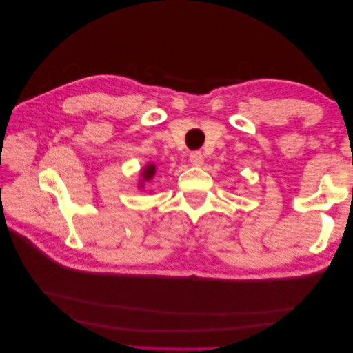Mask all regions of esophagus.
<instances>
[{"mask_svg": "<svg viewBox=\"0 0 353 353\" xmlns=\"http://www.w3.org/2000/svg\"><path fill=\"white\" fill-rule=\"evenodd\" d=\"M190 162L193 166H201L203 162H205V157H203L200 152H193L190 154Z\"/></svg>", "mask_w": 353, "mask_h": 353, "instance_id": "34e87169", "label": "esophagus"}]
</instances>
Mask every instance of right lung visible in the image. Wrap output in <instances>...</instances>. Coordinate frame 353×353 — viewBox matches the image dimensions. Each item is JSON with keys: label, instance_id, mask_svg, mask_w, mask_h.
<instances>
[{"label": "right lung", "instance_id": "add662e5", "mask_svg": "<svg viewBox=\"0 0 353 353\" xmlns=\"http://www.w3.org/2000/svg\"><path fill=\"white\" fill-rule=\"evenodd\" d=\"M156 170H157V165L154 162H148L141 170H140V179H138V188L144 190V184L148 183V181H152L153 176L156 175Z\"/></svg>", "mask_w": 353, "mask_h": 353}]
</instances>
